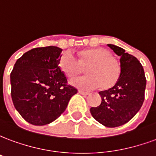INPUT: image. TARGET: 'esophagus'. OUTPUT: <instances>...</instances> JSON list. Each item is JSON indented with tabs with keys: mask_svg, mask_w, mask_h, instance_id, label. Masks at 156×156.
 I'll return each instance as SVG.
<instances>
[{
	"mask_svg": "<svg viewBox=\"0 0 156 156\" xmlns=\"http://www.w3.org/2000/svg\"><path fill=\"white\" fill-rule=\"evenodd\" d=\"M78 93L82 95H88L89 93L88 92H85V91H83V90H78Z\"/></svg>",
	"mask_w": 156,
	"mask_h": 156,
	"instance_id": "esophagus-1",
	"label": "esophagus"
}]
</instances>
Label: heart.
I'll return each instance as SVG.
<instances>
[{
    "mask_svg": "<svg viewBox=\"0 0 156 156\" xmlns=\"http://www.w3.org/2000/svg\"><path fill=\"white\" fill-rule=\"evenodd\" d=\"M58 66L66 77L74 78L86 68L88 75L73 79L71 84L82 89H94L100 86L108 89L116 83L120 77L121 64L117 58L105 48L84 49L77 58L70 51L61 55Z\"/></svg>",
    "mask_w": 156,
    "mask_h": 156,
    "instance_id": "1",
    "label": "heart"
}]
</instances>
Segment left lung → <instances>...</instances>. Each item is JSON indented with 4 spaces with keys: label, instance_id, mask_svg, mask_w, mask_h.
Wrapping results in <instances>:
<instances>
[{
    "label": "left lung",
    "instance_id": "left-lung-1",
    "mask_svg": "<svg viewBox=\"0 0 156 156\" xmlns=\"http://www.w3.org/2000/svg\"><path fill=\"white\" fill-rule=\"evenodd\" d=\"M108 46L120 57V77L115 86L99 92L101 104L92 107L90 113L100 124L114 128L126 124L140 109L144 100L146 78L137 58L118 46Z\"/></svg>",
    "mask_w": 156,
    "mask_h": 156
}]
</instances>
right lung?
Instances as JSON below:
<instances>
[{
	"instance_id": "obj_1",
	"label": "right lung",
	"mask_w": 156,
	"mask_h": 156,
	"mask_svg": "<svg viewBox=\"0 0 156 156\" xmlns=\"http://www.w3.org/2000/svg\"><path fill=\"white\" fill-rule=\"evenodd\" d=\"M62 51L54 46L33 48L17 59L11 73L13 105L33 125L57 119L78 92L59 68Z\"/></svg>"
}]
</instances>
